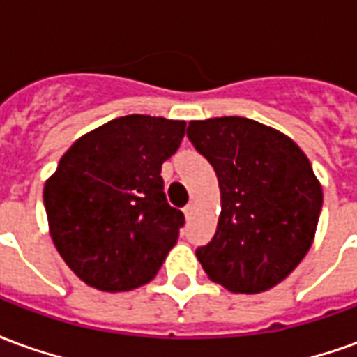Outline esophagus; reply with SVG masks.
Instances as JSON below:
<instances>
[{
  "label": "esophagus",
  "instance_id": "obj_1",
  "mask_svg": "<svg viewBox=\"0 0 357 357\" xmlns=\"http://www.w3.org/2000/svg\"><path fill=\"white\" fill-rule=\"evenodd\" d=\"M183 214H185L187 220H191V214H193V204H187L185 208H183Z\"/></svg>",
  "mask_w": 357,
  "mask_h": 357
}]
</instances>
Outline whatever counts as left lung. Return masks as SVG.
Instances as JSON below:
<instances>
[{"instance_id": "1", "label": "left lung", "mask_w": 357, "mask_h": 357, "mask_svg": "<svg viewBox=\"0 0 357 357\" xmlns=\"http://www.w3.org/2000/svg\"><path fill=\"white\" fill-rule=\"evenodd\" d=\"M187 137L216 172L222 212L197 248L202 269L227 291L256 294L289 277L312 247L323 189L294 141L243 116L191 120Z\"/></svg>"}]
</instances>
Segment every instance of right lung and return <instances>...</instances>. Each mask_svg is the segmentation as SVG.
I'll use <instances>...</instances> for the list:
<instances>
[{"mask_svg":"<svg viewBox=\"0 0 357 357\" xmlns=\"http://www.w3.org/2000/svg\"><path fill=\"white\" fill-rule=\"evenodd\" d=\"M183 135V120L130 114L82 135L59 160L43 204L53 245L86 284L124 292L158 273L185 220L160 176Z\"/></svg>","mask_w":357,"mask_h":357,"instance_id":"right-lung-1","label":"right lung"}]
</instances>
